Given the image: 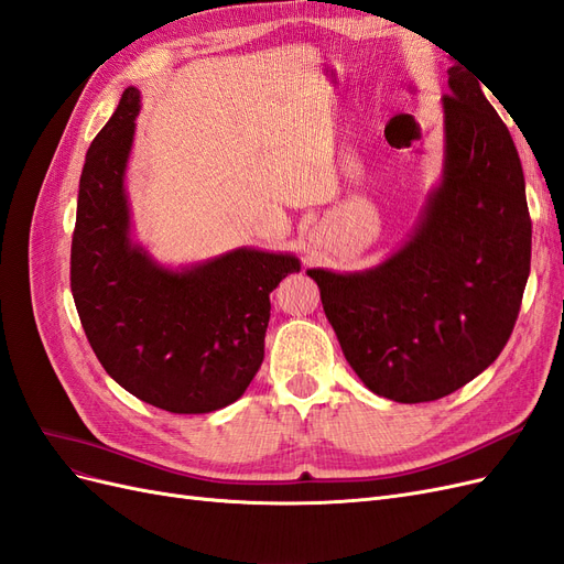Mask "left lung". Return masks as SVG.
I'll return each mask as SVG.
<instances>
[{"mask_svg":"<svg viewBox=\"0 0 564 564\" xmlns=\"http://www.w3.org/2000/svg\"><path fill=\"white\" fill-rule=\"evenodd\" d=\"M445 169L412 237L362 272L308 270L348 365L381 398L449 395L513 334L532 259L524 174L480 82L454 65Z\"/></svg>","mask_w":564,"mask_h":564,"instance_id":"obj_1","label":"left lung"}]
</instances>
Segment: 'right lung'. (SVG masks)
<instances>
[{
	"label": "right lung",
	"instance_id": "add662e5",
	"mask_svg": "<svg viewBox=\"0 0 564 564\" xmlns=\"http://www.w3.org/2000/svg\"><path fill=\"white\" fill-rule=\"evenodd\" d=\"M139 89L129 87L84 160L70 286L84 334L110 377L172 414L228 406L263 362L270 292L301 270L292 253L235 249L183 270L131 242L124 172Z\"/></svg>",
	"mask_w": 564,
	"mask_h": 564
}]
</instances>
